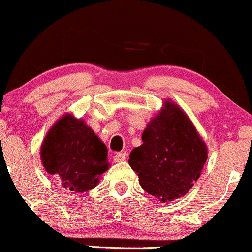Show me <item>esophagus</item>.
<instances>
[{"mask_svg":"<svg viewBox=\"0 0 252 252\" xmlns=\"http://www.w3.org/2000/svg\"><path fill=\"white\" fill-rule=\"evenodd\" d=\"M126 159V153L125 152H121V153H116L114 155V161L115 162H121Z\"/></svg>","mask_w":252,"mask_h":252,"instance_id":"obj_1","label":"esophagus"}]
</instances>
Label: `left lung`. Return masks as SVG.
I'll return each instance as SVG.
<instances>
[{
  "label": "left lung",
  "mask_w": 252,
  "mask_h": 252,
  "mask_svg": "<svg viewBox=\"0 0 252 252\" xmlns=\"http://www.w3.org/2000/svg\"><path fill=\"white\" fill-rule=\"evenodd\" d=\"M142 141L128 160L142 188L162 203L186 195L207 159L206 144L190 119L167 99L145 127Z\"/></svg>",
  "instance_id": "left-lung-1"
}]
</instances>
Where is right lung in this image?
<instances>
[{
  "instance_id": "1",
  "label": "right lung",
  "mask_w": 252,
  "mask_h": 252,
  "mask_svg": "<svg viewBox=\"0 0 252 252\" xmlns=\"http://www.w3.org/2000/svg\"><path fill=\"white\" fill-rule=\"evenodd\" d=\"M41 161L62 187L74 193L91 190L109 168L108 149L84 120L71 114L62 116L46 134Z\"/></svg>"
}]
</instances>
